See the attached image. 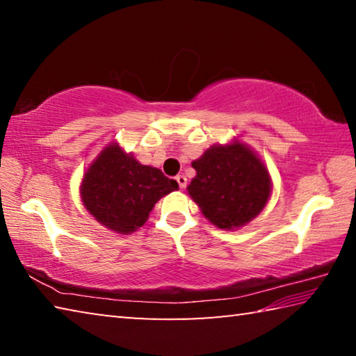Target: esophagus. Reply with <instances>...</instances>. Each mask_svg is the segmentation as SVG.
<instances>
[{
  "mask_svg": "<svg viewBox=\"0 0 356 356\" xmlns=\"http://www.w3.org/2000/svg\"><path fill=\"white\" fill-rule=\"evenodd\" d=\"M176 180H177V184H179L180 188H185V186H186V177L185 176H182V174H180V176L176 177Z\"/></svg>",
  "mask_w": 356,
  "mask_h": 356,
  "instance_id": "1",
  "label": "esophagus"
}]
</instances>
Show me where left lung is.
<instances>
[{
  "mask_svg": "<svg viewBox=\"0 0 356 356\" xmlns=\"http://www.w3.org/2000/svg\"><path fill=\"white\" fill-rule=\"evenodd\" d=\"M196 176L186 191L213 226L234 231L248 225L267 206L272 177L248 144H213L193 160Z\"/></svg>",
  "mask_w": 356,
  "mask_h": 356,
  "instance_id": "1",
  "label": "left lung"
}]
</instances>
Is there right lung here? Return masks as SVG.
Wrapping results in <instances>:
<instances>
[{
    "label": "right lung",
    "mask_w": 356,
    "mask_h": 356,
    "mask_svg": "<svg viewBox=\"0 0 356 356\" xmlns=\"http://www.w3.org/2000/svg\"><path fill=\"white\" fill-rule=\"evenodd\" d=\"M176 190V180L154 166L141 165L116 141L100 150L80 184L88 212L108 231L122 236L141 227L155 204Z\"/></svg>",
    "instance_id": "1"
}]
</instances>
